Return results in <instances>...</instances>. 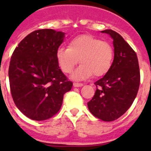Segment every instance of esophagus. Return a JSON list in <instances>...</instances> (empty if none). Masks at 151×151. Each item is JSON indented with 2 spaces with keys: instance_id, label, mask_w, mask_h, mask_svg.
Masks as SVG:
<instances>
[{
  "instance_id": "1",
  "label": "esophagus",
  "mask_w": 151,
  "mask_h": 151,
  "mask_svg": "<svg viewBox=\"0 0 151 151\" xmlns=\"http://www.w3.org/2000/svg\"><path fill=\"white\" fill-rule=\"evenodd\" d=\"M73 86H74V87H82V86H83V84L78 83V82H74V83H73Z\"/></svg>"
}]
</instances>
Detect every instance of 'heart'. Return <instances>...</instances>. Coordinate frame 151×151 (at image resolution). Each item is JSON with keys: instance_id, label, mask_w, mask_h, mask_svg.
Returning <instances> with one entry per match:
<instances>
[{"instance_id": "heart-1", "label": "heart", "mask_w": 151, "mask_h": 151, "mask_svg": "<svg viewBox=\"0 0 151 151\" xmlns=\"http://www.w3.org/2000/svg\"><path fill=\"white\" fill-rule=\"evenodd\" d=\"M113 47L106 41L91 35H82L69 41L67 48L57 50L56 59L63 73H70L78 61L82 63L71 78L80 81L94 76H102L110 69L113 60Z\"/></svg>"}]
</instances>
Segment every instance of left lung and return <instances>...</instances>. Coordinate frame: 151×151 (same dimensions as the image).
<instances>
[{"label": "left lung", "mask_w": 151, "mask_h": 151, "mask_svg": "<svg viewBox=\"0 0 151 151\" xmlns=\"http://www.w3.org/2000/svg\"><path fill=\"white\" fill-rule=\"evenodd\" d=\"M113 40L114 58L110 69L94 83L95 94L88 107L95 117L111 122L122 116L135 99L140 85L138 57L130 45L115 31H101Z\"/></svg>", "instance_id": "left-lung-1"}]
</instances>
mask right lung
I'll return each instance as SVG.
<instances>
[{
	"instance_id": "obj_1",
	"label": "right lung",
	"mask_w": 151,
	"mask_h": 151,
	"mask_svg": "<svg viewBox=\"0 0 151 151\" xmlns=\"http://www.w3.org/2000/svg\"><path fill=\"white\" fill-rule=\"evenodd\" d=\"M64 38L63 32L36 30L13 53L8 73L12 97L19 110L32 120H46L55 115L63 94L73 87L56 59Z\"/></svg>"
}]
</instances>
